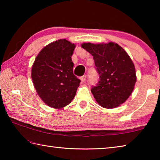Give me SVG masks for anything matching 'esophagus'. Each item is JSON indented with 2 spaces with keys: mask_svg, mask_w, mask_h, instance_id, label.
Listing matches in <instances>:
<instances>
[{
  "mask_svg": "<svg viewBox=\"0 0 160 160\" xmlns=\"http://www.w3.org/2000/svg\"><path fill=\"white\" fill-rule=\"evenodd\" d=\"M80 80H81V81H82V82H84V81H86L87 76H81V77L80 78Z\"/></svg>",
  "mask_w": 160,
  "mask_h": 160,
  "instance_id": "esophagus-1",
  "label": "esophagus"
}]
</instances>
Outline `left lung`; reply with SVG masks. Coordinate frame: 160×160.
Wrapping results in <instances>:
<instances>
[{"mask_svg": "<svg viewBox=\"0 0 160 160\" xmlns=\"http://www.w3.org/2000/svg\"><path fill=\"white\" fill-rule=\"evenodd\" d=\"M83 49L93 56L99 80L91 93L101 107L115 108L124 103L133 91L136 73L133 63L118 44L83 43Z\"/></svg>", "mask_w": 160, "mask_h": 160, "instance_id": "8db88e82", "label": "left lung"}]
</instances>
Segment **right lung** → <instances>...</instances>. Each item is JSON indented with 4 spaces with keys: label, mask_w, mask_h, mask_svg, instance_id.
Instances as JSON below:
<instances>
[{
    "label": "right lung",
    "mask_w": 160,
    "mask_h": 160,
    "mask_svg": "<svg viewBox=\"0 0 160 160\" xmlns=\"http://www.w3.org/2000/svg\"><path fill=\"white\" fill-rule=\"evenodd\" d=\"M75 47L65 39L56 40L44 47L33 62V85L40 98L51 107H64L76 94L80 80L73 74L71 56Z\"/></svg>",
    "instance_id": "right-lung-1"
}]
</instances>
